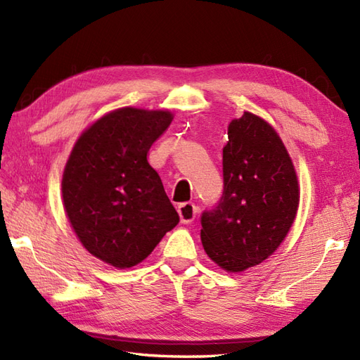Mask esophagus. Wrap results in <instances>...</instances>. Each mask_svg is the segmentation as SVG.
<instances>
[{
    "label": "esophagus",
    "mask_w": 360,
    "mask_h": 360,
    "mask_svg": "<svg viewBox=\"0 0 360 360\" xmlns=\"http://www.w3.org/2000/svg\"><path fill=\"white\" fill-rule=\"evenodd\" d=\"M196 205L193 202H182L178 205V215L182 224H190L196 218Z\"/></svg>",
    "instance_id": "esophagus-1"
}]
</instances>
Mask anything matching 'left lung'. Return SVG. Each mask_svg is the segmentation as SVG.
I'll return each instance as SVG.
<instances>
[{
  "label": "left lung",
  "instance_id": "obj_1",
  "mask_svg": "<svg viewBox=\"0 0 360 360\" xmlns=\"http://www.w3.org/2000/svg\"><path fill=\"white\" fill-rule=\"evenodd\" d=\"M223 198L201 218L205 254L226 272H243L285 241L300 204L292 159L269 122L254 112L229 124Z\"/></svg>",
  "mask_w": 360,
  "mask_h": 360
}]
</instances>
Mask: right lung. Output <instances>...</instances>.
<instances>
[{
    "label": "right lung",
    "mask_w": 360,
    "mask_h": 360,
    "mask_svg": "<svg viewBox=\"0 0 360 360\" xmlns=\"http://www.w3.org/2000/svg\"><path fill=\"white\" fill-rule=\"evenodd\" d=\"M173 117L168 110H112L83 129L66 160L68 221L82 246L116 269L143 262L179 223L147 158Z\"/></svg>",
    "instance_id": "right-lung-1"
}]
</instances>
